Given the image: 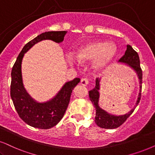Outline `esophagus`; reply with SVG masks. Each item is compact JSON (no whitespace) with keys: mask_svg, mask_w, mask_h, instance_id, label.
Instances as JSON below:
<instances>
[{"mask_svg":"<svg viewBox=\"0 0 155 155\" xmlns=\"http://www.w3.org/2000/svg\"><path fill=\"white\" fill-rule=\"evenodd\" d=\"M89 79H88V78H84V79H81V83L83 86H87L88 84L89 83Z\"/></svg>","mask_w":155,"mask_h":155,"instance_id":"esophagus-1","label":"esophagus"}]
</instances>
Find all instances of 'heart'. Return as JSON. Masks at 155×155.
Wrapping results in <instances>:
<instances>
[{
  "instance_id": "1",
  "label": "heart",
  "mask_w": 155,
  "mask_h": 155,
  "mask_svg": "<svg viewBox=\"0 0 155 155\" xmlns=\"http://www.w3.org/2000/svg\"><path fill=\"white\" fill-rule=\"evenodd\" d=\"M116 48L114 45L104 41L89 43L82 47L76 53V58L81 62L95 59L99 66H106L114 58ZM68 62L70 65H74V58L71 55L68 56Z\"/></svg>"
}]
</instances>
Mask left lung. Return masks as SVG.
Returning a JSON list of instances; mask_svg holds the SVG:
<instances>
[{
	"label": "left lung",
	"mask_w": 155,
	"mask_h": 155,
	"mask_svg": "<svg viewBox=\"0 0 155 155\" xmlns=\"http://www.w3.org/2000/svg\"><path fill=\"white\" fill-rule=\"evenodd\" d=\"M119 61L127 64L132 68H134L137 74H138L140 84H142V71L140 67V57H139L137 52L135 51L130 45H127V50L125 51V54L119 59ZM99 79H97L96 80L95 88L89 91L90 100L91 101L92 104L94 105L96 111H97L94 120L95 123L97 124V126L104 129H114L120 127L130 117V115L133 113L134 109H132L128 114L121 115V116H114V115L109 114L107 111L101 109L99 107V104H98L99 98ZM141 92H142V85H140V93L139 94L138 100L137 101V105L138 104L141 99V96H142Z\"/></svg>",
	"instance_id": "left-lung-1"
}]
</instances>
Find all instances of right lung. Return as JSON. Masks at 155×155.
Segmentation results:
<instances>
[{
  "label": "right lung",
  "instance_id": "1",
  "mask_svg": "<svg viewBox=\"0 0 155 155\" xmlns=\"http://www.w3.org/2000/svg\"><path fill=\"white\" fill-rule=\"evenodd\" d=\"M67 31H48L40 34L23 48L11 71V97L18 114L27 124L48 130L56 126L63 118L69 104L72 91L79 83V78L68 81L55 98L46 103H37L25 91L21 78V61L23 55L35 44L45 39L61 42Z\"/></svg>",
  "mask_w": 155,
  "mask_h": 155
}]
</instances>
